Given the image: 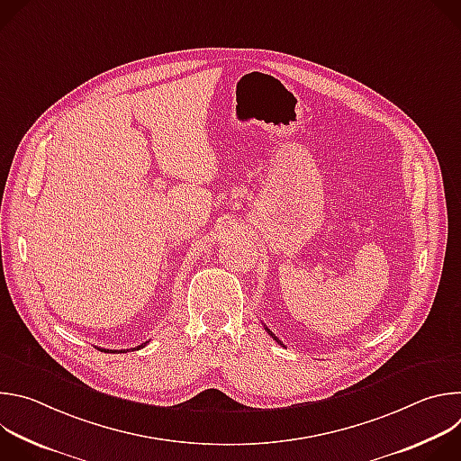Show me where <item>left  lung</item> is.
<instances>
[{
    "label": "left lung",
    "mask_w": 461,
    "mask_h": 461,
    "mask_svg": "<svg viewBox=\"0 0 461 461\" xmlns=\"http://www.w3.org/2000/svg\"><path fill=\"white\" fill-rule=\"evenodd\" d=\"M267 330H268V328H267ZM268 334H270V336H272V338H274V339H276V341H277V343H279V345H283V343H281V341H279V338H276V334H272V332H270V330H268ZM283 347H285V345H283Z\"/></svg>",
    "instance_id": "1"
}]
</instances>
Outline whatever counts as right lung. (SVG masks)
Returning a JSON list of instances; mask_svg holds the SVG:
<instances>
[{
  "label": "right lung",
  "instance_id": "add662e5",
  "mask_svg": "<svg viewBox=\"0 0 461 461\" xmlns=\"http://www.w3.org/2000/svg\"><path fill=\"white\" fill-rule=\"evenodd\" d=\"M148 343H149V341H146V343H142V345H139V347H137V348H131V350H140V348H144V347H146V345H148ZM98 350H104V352H116V350H105V348H98ZM120 352H122V350H120Z\"/></svg>",
  "mask_w": 461,
  "mask_h": 461
}]
</instances>
